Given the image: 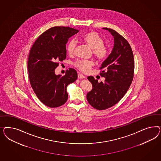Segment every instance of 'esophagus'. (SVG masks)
I'll use <instances>...</instances> for the list:
<instances>
[{
	"label": "esophagus",
	"instance_id": "1",
	"mask_svg": "<svg viewBox=\"0 0 161 161\" xmlns=\"http://www.w3.org/2000/svg\"><path fill=\"white\" fill-rule=\"evenodd\" d=\"M85 76L83 75V74H78V79H83V78H85Z\"/></svg>",
	"mask_w": 161,
	"mask_h": 161
}]
</instances>
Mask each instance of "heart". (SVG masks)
Here are the masks:
<instances>
[{
	"label": "heart",
	"instance_id": "heart-1",
	"mask_svg": "<svg viewBox=\"0 0 161 161\" xmlns=\"http://www.w3.org/2000/svg\"><path fill=\"white\" fill-rule=\"evenodd\" d=\"M81 39L84 43L92 49L93 53L99 60H104L107 58L109 54V49L104 45L102 38L95 32H88L83 35ZM76 42L75 40H71L67 45V52L69 55L74 54ZM94 65L91 60H78L75 64V67L83 73H88Z\"/></svg>",
	"mask_w": 161,
	"mask_h": 161
}]
</instances>
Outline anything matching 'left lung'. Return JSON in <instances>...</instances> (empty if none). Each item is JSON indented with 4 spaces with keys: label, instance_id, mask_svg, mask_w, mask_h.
<instances>
[{
    "label": "left lung",
    "instance_id": "left-lung-1",
    "mask_svg": "<svg viewBox=\"0 0 161 161\" xmlns=\"http://www.w3.org/2000/svg\"><path fill=\"white\" fill-rule=\"evenodd\" d=\"M103 29L110 32L114 38L112 51L100 67L104 70L100 74L105 80L98 83L93 76L87 77L93 86L87 94L88 102L99 110L112 107L122 99L132 83L134 74L133 54L127 40L113 29Z\"/></svg>",
    "mask_w": 161,
    "mask_h": 161
}]
</instances>
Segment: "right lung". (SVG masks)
Returning <instances> with one entry per match:
<instances>
[{"label": "right lung", "mask_w": 161, "mask_h": 161, "mask_svg": "<svg viewBox=\"0 0 161 161\" xmlns=\"http://www.w3.org/2000/svg\"><path fill=\"white\" fill-rule=\"evenodd\" d=\"M79 31L69 27L55 26L41 35L30 50L28 70L31 87L39 100L49 107H59L68 99L67 87L77 78L73 68L65 74L56 75L58 61L66 58V44Z\"/></svg>", "instance_id": "add662e5"}]
</instances>
